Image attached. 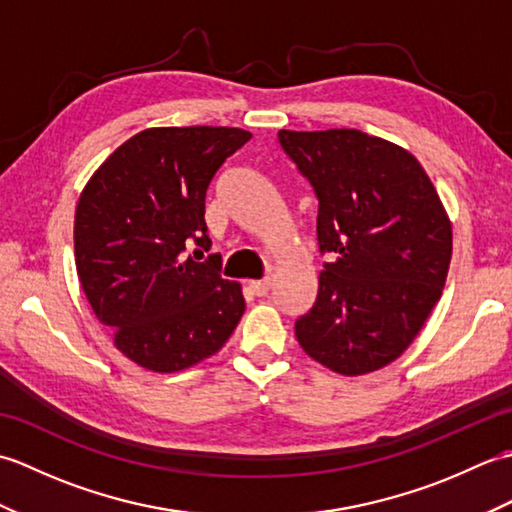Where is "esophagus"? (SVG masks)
I'll use <instances>...</instances> for the list:
<instances>
[{
  "mask_svg": "<svg viewBox=\"0 0 512 512\" xmlns=\"http://www.w3.org/2000/svg\"><path fill=\"white\" fill-rule=\"evenodd\" d=\"M248 290L253 292L255 297H266L268 290H270V279H259V281H250L248 284Z\"/></svg>",
  "mask_w": 512,
  "mask_h": 512,
  "instance_id": "1",
  "label": "esophagus"
}]
</instances>
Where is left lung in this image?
<instances>
[{"instance_id": "8db88e82", "label": "left lung", "mask_w": 512, "mask_h": 512, "mask_svg": "<svg viewBox=\"0 0 512 512\" xmlns=\"http://www.w3.org/2000/svg\"><path fill=\"white\" fill-rule=\"evenodd\" d=\"M279 143L319 200L317 239L332 253L297 341L336 374L376 372L407 350L442 297L449 215L407 149L358 129L290 132Z\"/></svg>"}]
</instances>
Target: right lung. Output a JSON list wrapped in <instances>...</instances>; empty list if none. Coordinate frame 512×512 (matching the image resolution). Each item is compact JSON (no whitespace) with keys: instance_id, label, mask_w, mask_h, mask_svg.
I'll return each mask as SVG.
<instances>
[{"instance_id":"add662e5","label":"right lung","mask_w":512,"mask_h":512,"mask_svg":"<svg viewBox=\"0 0 512 512\" xmlns=\"http://www.w3.org/2000/svg\"><path fill=\"white\" fill-rule=\"evenodd\" d=\"M250 136L237 127L145 129L94 171L76 204L85 297L118 350L151 372L213 356L242 319V286L220 277L222 257L195 262L184 250H209L206 189Z\"/></svg>"}]
</instances>
